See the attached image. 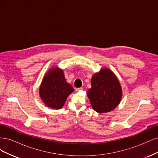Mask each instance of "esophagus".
Returning <instances> with one entry per match:
<instances>
[{
  "mask_svg": "<svg viewBox=\"0 0 158 158\" xmlns=\"http://www.w3.org/2000/svg\"><path fill=\"white\" fill-rule=\"evenodd\" d=\"M83 89V88H76V92H80V91H81V90H82Z\"/></svg>",
  "mask_w": 158,
  "mask_h": 158,
  "instance_id": "34e87169",
  "label": "esophagus"
}]
</instances>
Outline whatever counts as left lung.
<instances>
[{"instance_id": "1", "label": "left lung", "mask_w": 158, "mask_h": 158, "mask_svg": "<svg viewBox=\"0 0 158 158\" xmlns=\"http://www.w3.org/2000/svg\"><path fill=\"white\" fill-rule=\"evenodd\" d=\"M92 88L88 96L95 111L103 113L111 111L117 107L122 98V88L117 78L107 68L95 73L91 79Z\"/></svg>"}]
</instances>
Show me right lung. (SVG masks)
Listing matches in <instances>:
<instances>
[{
    "instance_id": "right-lung-1",
    "label": "right lung",
    "mask_w": 158,
    "mask_h": 158,
    "mask_svg": "<svg viewBox=\"0 0 158 158\" xmlns=\"http://www.w3.org/2000/svg\"><path fill=\"white\" fill-rule=\"evenodd\" d=\"M73 92V86L66 82L63 70L59 68L47 72L40 88L42 101L47 106L55 109L63 107L66 98Z\"/></svg>"
}]
</instances>
